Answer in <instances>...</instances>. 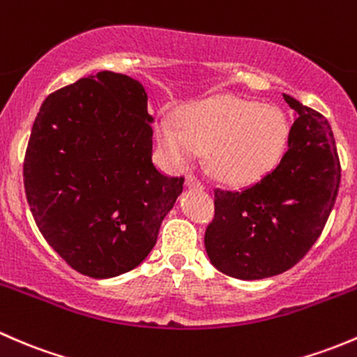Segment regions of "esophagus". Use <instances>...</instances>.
I'll use <instances>...</instances> for the list:
<instances>
[{"label": "esophagus", "mask_w": 357, "mask_h": 357, "mask_svg": "<svg viewBox=\"0 0 357 357\" xmlns=\"http://www.w3.org/2000/svg\"><path fill=\"white\" fill-rule=\"evenodd\" d=\"M185 185L187 187H192V189H203V182L199 178L194 177V175H187L185 177Z\"/></svg>", "instance_id": "esophagus-1"}]
</instances>
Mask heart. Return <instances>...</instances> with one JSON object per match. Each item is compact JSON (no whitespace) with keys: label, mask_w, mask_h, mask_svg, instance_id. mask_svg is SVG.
Instances as JSON below:
<instances>
[{"label":"heart","mask_w":357,"mask_h":357,"mask_svg":"<svg viewBox=\"0 0 357 357\" xmlns=\"http://www.w3.org/2000/svg\"><path fill=\"white\" fill-rule=\"evenodd\" d=\"M289 122L277 106L218 96L158 122V142L174 165H189L208 151L213 174L244 183L266 174L284 153Z\"/></svg>","instance_id":"1"}]
</instances>
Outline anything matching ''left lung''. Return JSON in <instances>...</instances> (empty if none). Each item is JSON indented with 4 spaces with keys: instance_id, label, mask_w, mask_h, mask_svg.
Segmentation results:
<instances>
[{
    "instance_id": "obj_1",
    "label": "left lung",
    "mask_w": 357,
    "mask_h": 357,
    "mask_svg": "<svg viewBox=\"0 0 357 357\" xmlns=\"http://www.w3.org/2000/svg\"><path fill=\"white\" fill-rule=\"evenodd\" d=\"M296 113L280 163L252 185L216 187L204 245L213 266L241 280L284 273L325 229L340 185V160L328 120L284 94Z\"/></svg>"
}]
</instances>
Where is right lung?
<instances>
[{"label": "right lung", "mask_w": 357, "mask_h": 357, "mask_svg": "<svg viewBox=\"0 0 357 357\" xmlns=\"http://www.w3.org/2000/svg\"><path fill=\"white\" fill-rule=\"evenodd\" d=\"M148 94L102 72L44 99L24 158V187L39 232L68 266L109 278L137 266L183 177L153 163Z\"/></svg>", "instance_id": "right-lung-1"}]
</instances>
